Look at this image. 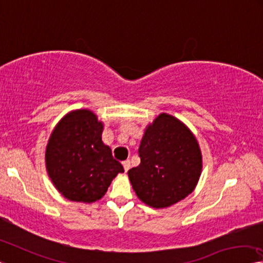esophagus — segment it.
<instances>
[{
	"label": "esophagus",
	"instance_id": "obj_1",
	"mask_svg": "<svg viewBox=\"0 0 263 263\" xmlns=\"http://www.w3.org/2000/svg\"><path fill=\"white\" fill-rule=\"evenodd\" d=\"M123 166H124V170H125V172H127L128 170H130V166H131V164H130V160H124L123 161Z\"/></svg>",
	"mask_w": 263,
	"mask_h": 263
}]
</instances>
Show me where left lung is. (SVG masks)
I'll return each instance as SVG.
<instances>
[{
	"mask_svg": "<svg viewBox=\"0 0 263 263\" xmlns=\"http://www.w3.org/2000/svg\"><path fill=\"white\" fill-rule=\"evenodd\" d=\"M140 164L128 170L137 197L154 208L168 207L191 194L202 159L195 137L180 120L161 114L146 128L138 149Z\"/></svg>",
	"mask_w": 263,
	"mask_h": 263,
	"instance_id": "left-lung-1",
	"label": "left lung"
}]
</instances>
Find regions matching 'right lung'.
<instances>
[{"label":"right lung","instance_id":"add662e5","mask_svg":"<svg viewBox=\"0 0 263 263\" xmlns=\"http://www.w3.org/2000/svg\"><path fill=\"white\" fill-rule=\"evenodd\" d=\"M103 124L89 110L72 111L50 136L45 164L52 184L71 201L93 202L106 193L123 165L102 141Z\"/></svg>","mask_w":263,"mask_h":263}]
</instances>
